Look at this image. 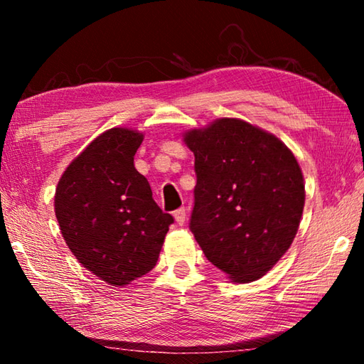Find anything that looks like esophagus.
Listing matches in <instances>:
<instances>
[{"mask_svg":"<svg viewBox=\"0 0 364 364\" xmlns=\"http://www.w3.org/2000/svg\"><path fill=\"white\" fill-rule=\"evenodd\" d=\"M173 217H175L178 225H184V221H186V208H184V207L178 208V210H175Z\"/></svg>","mask_w":364,"mask_h":364,"instance_id":"34e87169","label":"esophagus"}]
</instances>
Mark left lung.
<instances>
[{"label":"left lung","mask_w":364,"mask_h":364,"mask_svg":"<svg viewBox=\"0 0 364 364\" xmlns=\"http://www.w3.org/2000/svg\"><path fill=\"white\" fill-rule=\"evenodd\" d=\"M197 183L189 230L234 282L269 271L291 247L305 204L304 175L287 146L239 119L191 130Z\"/></svg>","instance_id":"1"}]
</instances>
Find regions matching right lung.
Wrapping results in <instances>:
<instances>
[{"mask_svg":"<svg viewBox=\"0 0 364 364\" xmlns=\"http://www.w3.org/2000/svg\"><path fill=\"white\" fill-rule=\"evenodd\" d=\"M143 134L110 128L60 176L54 210L72 254L110 286H125L156 267L173 223L134 168Z\"/></svg>","mask_w":364,"mask_h":364,"instance_id":"obj_1","label":"right lung"}]
</instances>
